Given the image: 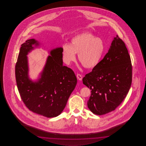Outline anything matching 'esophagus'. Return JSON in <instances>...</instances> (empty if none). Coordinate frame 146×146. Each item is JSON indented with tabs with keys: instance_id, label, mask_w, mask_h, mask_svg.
<instances>
[{
	"instance_id": "obj_1",
	"label": "esophagus",
	"mask_w": 146,
	"mask_h": 146,
	"mask_svg": "<svg viewBox=\"0 0 146 146\" xmlns=\"http://www.w3.org/2000/svg\"><path fill=\"white\" fill-rule=\"evenodd\" d=\"M77 79L81 81L82 79V76L80 74H77Z\"/></svg>"
}]
</instances>
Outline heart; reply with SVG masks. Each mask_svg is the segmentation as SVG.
Returning a JSON list of instances; mask_svg holds the SVG:
<instances>
[{
	"label": "heart",
	"instance_id": "b5f03b06",
	"mask_svg": "<svg viewBox=\"0 0 146 146\" xmlns=\"http://www.w3.org/2000/svg\"><path fill=\"white\" fill-rule=\"evenodd\" d=\"M103 40L93 34L84 32L76 35L70 43L63 44L62 60L69 65L76 59V54L86 68L93 69L99 65L104 52Z\"/></svg>",
	"mask_w": 146,
	"mask_h": 146
}]
</instances>
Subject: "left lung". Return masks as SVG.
Wrapping results in <instances>:
<instances>
[{"label":"left lung","instance_id":"1","mask_svg":"<svg viewBox=\"0 0 146 146\" xmlns=\"http://www.w3.org/2000/svg\"><path fill=\"white\" fill-rule=\"evenodd\" d=\"M131 81L130 56L124 42L116 35L99 65L82 79L91 90L88 108L98 115L115 110L127 96Z\"/></svg>","mask_w":146,"mask_h":146}]
</instances>
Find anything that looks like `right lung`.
Masks as SVG:
<instances>
[{"label": "right lung", "mask_w": 146, "mask_h": 146, "mask_svg": "<svg viewBox=\"0 0 146 146\" xmlns=\"http://www.w3.org/2000/svg\"><path fill=\"white\" fill-rule=\"evenodd\" d=\"M39 45L34 38L21 45L15 67L17 85L23 102L31 111L55 117L65 108L77 79L72 69L63 65L62 47H57L50 50L40 78L31 80L27 55Z\"/></svg>", "instance_id": "add662e5"}]
</instances>
